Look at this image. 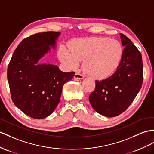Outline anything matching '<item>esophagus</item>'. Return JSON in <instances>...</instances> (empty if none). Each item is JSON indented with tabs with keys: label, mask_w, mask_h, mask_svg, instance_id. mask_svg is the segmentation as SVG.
<instances>
[{
	"label": "esophagus",
	"mask_w": 154,
	"mask_h": 154,
	"mask_svg": "<svg viewBox=\"0 0 154 154\" xmlns=\"http://www.w3.org/2000/svg\"><path fill=\"white\" fill-rule=\"evenodd\" d=\"M75 79H78V80H82L84 78V76L80 73H76L74 76Z\"/></svg>",
	"instance_id": "obj_1"
}]
</instances>
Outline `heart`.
I'll use <instances>...</instances> for the list:
<instances>
[{
  "label": "heart",
  "mask_w": 154,
  "mask_h": 154,
  "mask_svg": "<svg viewBox=\"0 0 154 154\" xmlns=\"http://www.w3.org/2000/svg\"><path fill=\"white\" fill-rule=\"evenodd\" d=\"M71 50L62 49L60 59L70 69H76L84 60L86 73L96 78L110 76L117 69L123 56L119 40L106 37H87L74 40Z\"/></svg>",
  "instance_id": "b5f03b06"
}]
</instances>
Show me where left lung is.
<instances>
[{"label": "left lung", "instance_id": "obj_1", "mask_svg": "<svg viewBox=\"0 0 154 154\" xmlns=\"http://www.w3.org/2000/svg\"><path fill=\"white\" fill-rule=\"evenodd\" d=\"M119 35L125 47L120 63L111 76L95 81V89L89 97L93 109L106 117L124 112L139 92L143 80L140 52L125 35Z\"/></svg>", "mask_w": 154, "mask_h": 154}]
</instances>
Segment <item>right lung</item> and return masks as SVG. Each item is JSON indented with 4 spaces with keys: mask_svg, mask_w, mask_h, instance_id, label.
I'll use <instances>...</instances> for the list:
<instances>
[{
    "mask_svg": "<svg viewBox=\"0 0 154 154\" xmlns=\"http://www.w3.org/2000/svg\"><path fill=\"white\" fill-rule=\"evenodd\" d=\"M59 32L37 33L23 39L15 50L8 65L7 78L14 104L35 119L53 113L61 98L63 86L75 72H64L57 65L38 61L55 50Z\"/></svg>",
    "mask_w": 154,
    "mask_h": 154,
    "instance_id": "add662e5",
    "label": "right lung"
}]
</instances>
